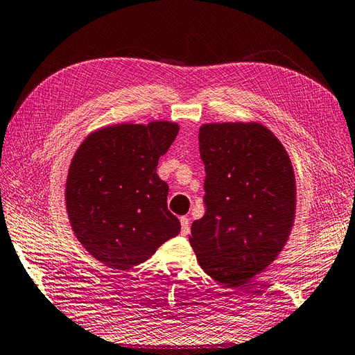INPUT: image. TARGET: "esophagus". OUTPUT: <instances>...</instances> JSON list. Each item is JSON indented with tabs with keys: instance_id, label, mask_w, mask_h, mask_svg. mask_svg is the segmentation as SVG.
Wrapping results in <instances>:
<instances>
[{
	"instance_id": "obj_1",
	"label": "esophagus",
	"mask_w": 355,
	"mask_h": 355,
	"mask_svg": "<svg viewBox=\"0 0 355 355\" xmlns=\"http://www.w3.org/2000/svg\"><path fill=\"white\" fill-rule=\"evenodd\" d=\"M180 233H182L184 236H187L189 233V218L187 217L180 218Z\"/></svg>"
}]
</instances>
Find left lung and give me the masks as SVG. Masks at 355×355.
Wrapping results in <instances>:
<instances>
[{
	"label": "left lung",
	"mask_w": 355,
	"mask_h": 355,
	"mask_svg": "<svg viewBox=\"0 0 355 355\" xmlns=\"http://www.w3.org/2000/svg\"><path fill=\"white\" fill-rule=\"evenodd\" d=\"M198 146L206 212L193 223L189 244L207 275L238 288L271 265L291 235L293 167L279 138L257 122L205 123Z\"/></svg>",
	"instance_id": "1"
}]
</instances>
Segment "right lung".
Masks as SVG:
<instances>
[{
    "label": "right lung",
    "instance_id": "obj_1",
    "mask_svg": "<svg viewBox=\"0 0 355 355\" xmlns=\"http://www.w3.org/2000/svg\"><path fill=\"white\" fill-rule=\"evenodd\" d=\"M178 132L167 120L117 123L93 131L76 149L64 189L67 217L81 245L105 266L126 271L179 235L168 185L157 173Z\"/></svg>",
    "mask_w": 355,
    "mask_h": 355
}]
</instances>
